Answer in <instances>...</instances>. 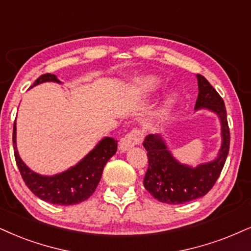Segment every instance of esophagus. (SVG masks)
I'll return each instance as SVG.
<instances>
[{
    "label": "esophagus",
    "mask_w": 251,
    "mask_h": 251,
    "mask_svg": "<svg viewBox=\"0 0 251 251\" xmlns=\"http://www.w3.org/2000/svg\"><path fill=\"white\" fill-rule=\"evenodd\" d=\"M143 141V132L140 130H131L130 132H128L125 137L122 138L120 142V148L121 150L126 151L130 148L135 147V145H138L141 142Z\"/></svg>",
    "instance_id": "obj_1"
}]
</instances>
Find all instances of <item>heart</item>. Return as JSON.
<instances>
[{"mask_svg":"<svg viewBox=\"0 0 251 251\" xmlns=\"http://www.w3.org/2000/svg\"><path fill=\"white\" fill-rule=\"evenodd\" d=\"M163 87L162 80L154 75H140L136 76L132 80L130 85V91L134 93L136 97L141 99H148L153 97L154 94H157ZM178 97L176 94H171L169 97L165 98V100L163 102L162 107V114L166 113V111L171 109V108L177 103Z\"/></svg>","mask_w":251,"mask_h":251,"instance_id":"b5f03b06","label":"heart"}]
</instances>
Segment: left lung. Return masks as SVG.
<instances>
[{
  "mask_svg": "<svg viewBox=\"0 0 251 251\" xmlns=\"http://www.w3.org/2000/svg\"><path fill=\"white\" fill-rule=\"evenodd\" d=\"M197 80L199 94L194 109L211 111L220 122L221 145L215 158L192 166L173 156L163 135H149L143 141L149 158L144 187L154 199L170 205L185 203L205 196L218 180L229 151L230 135L225 102L205 76L197 74Z\"/></svg>",
  "mask_w": 251,
  "mask_h": 251,
  "instance_id": "1",
  "label": "left lung"
}]
</instances>
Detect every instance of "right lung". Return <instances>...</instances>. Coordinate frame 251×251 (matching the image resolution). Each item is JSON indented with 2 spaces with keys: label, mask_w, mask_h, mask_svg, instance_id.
<instances>
[{
  "label": "right lung",
  "mask_w": 251,
  "mask_h": 251,
  "mask_svg": "<svg viewBox=\"0 0 251 251\" xmlns=\"http://www.w3.org/2000/svg\"><path fill=\"white\" fill-rule=\"evenodd\" d=\"M44 82L63 83L57 75L48 73L39 76L31 88ZM16 121L14 123V152L18 170L26 186L35 196L46 202L70 206L87 200L97 190L104 165L117 150V141L103 137L75 165L52 176L39 175L31 170L21 158L16 143Z\"/></svg>",
  "instance_id": "right-lung-1"
}]
</instances>
